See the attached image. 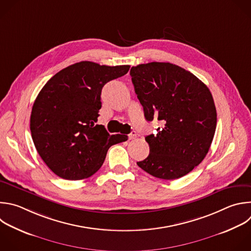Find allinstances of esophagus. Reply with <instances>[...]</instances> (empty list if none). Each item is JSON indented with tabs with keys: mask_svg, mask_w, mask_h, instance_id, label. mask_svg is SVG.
<instances>
[{
	"mask_svg": "<svg viewBox=\"0 0 251 251\" xmlns=\"http://www.w3.org/2000/svg\"><path fill=\"white\" fill-rule=\"evenodd\" d=\"M128 138H129V140H134V139H136V138H137V133H136V131H132V132L128 135Z\"/></svg>",
	"mask_w": 251,
	"mask_h": 251,
	"instance_id": "obj_1",
	"label": "esophagus"
}]
</instances>
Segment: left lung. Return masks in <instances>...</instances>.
Listing matches in <instances>:
<instances>
[{
  "mask_svg": "<svg viewBox=\"0 0 251 251\" xmlns=\"http://www.w3.org/2000/svg\"><path fill=\"white\" fill-rule=\"evenodd\" d=\"M130 75L146 120L156 118L163 124L156 135L145 138L150 153L137 164L160 179L186 176L204 159L215 135L211 92L192 73L171 63L141 64Z\"/></svg>",
  "mask_w": 251,
  "mask_h": 251,
  "instance_id": "8db88e82",
  "label": "left lung"
}]
</instances>
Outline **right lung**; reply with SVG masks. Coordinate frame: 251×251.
<instances>
[{"mask_svg": "<svg viewBox=\"0 0 251 251\" xmlns=\"http://www.w3.org/2000/svg\"><path fill=\"white\" fill-rule=\"evenodd\" d=\"M129 69L81 61L54 75L38 94L30 115L31 137L43 161L59 177L92 176L108 149L127 140L125 135H109L97 122L103 86Z\"/></svg>", "mask_w": 251, "mask_h": 251, "instance_id": "add662e5", "label": "right lung"}]
</instances>
